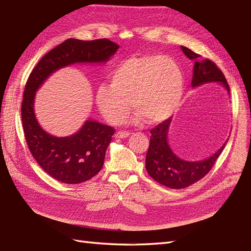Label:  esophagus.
<instances>
[{"label": "esophagus", "instance_id": "1", "mask_svg": "<svg viewBox=\"0 0 251 251\" xmlns=\"http://www.w3.org/2000/svg\"><path fill=\"white\" fill-rule=\"evenodd\" d=\"M129 135H130V132L129 131H123V130H120V131H118L115 133V138H118V139H124V138H127V137H129Z\"/></svg>", "mask_w": 251, "mask_h": 251}]
</instances>
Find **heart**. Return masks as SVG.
Listing matches in <instances>:
<instances>
[{"instance_id":"obj_1","label":"heart","mask_w":251,"mask_h":251,"mask_svg":"<svg viewBox=\"0 0 251 251\" xmlns=\"http://www.w3.org/2000/svg\"><path fill=\"white\" fill-rule=\"evenodd\" d=\"M110 84L96 90V103L109 123L118 124L132 108L149 124H158L176 111L184 93L178 64L169 56L151 54L122 62L109 75Z\"/></svg>"}]
</instances>
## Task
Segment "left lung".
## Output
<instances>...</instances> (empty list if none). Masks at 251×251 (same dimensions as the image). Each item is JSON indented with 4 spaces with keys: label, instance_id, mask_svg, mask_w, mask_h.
Listing matches in <instances>:
<instances>
[{
    "label": "left lung",
    "instance_id": "8db88e82",
    "mask_svg": "<svg viewBox=\"0 0 251 251\" xmlns=\"http://www.w3.org/2000/svg\"><path fill=\"white\" fill-rule=\"evenodd\" d=\"M182 50L188 59L195 62L191 85L198 86L206 82H220L228 92L230 87L224 73L213 61L203 59L202 55L182 46ZM171 119L151 129L150 147L145 158V168L150 176L157 183L169 188L180 189L188 187L204 177L214 167L225 148L224 144L216 153L202 161H185L174 154L168 144Z\"/></svg>",
    "mask_w": 251,
    "mask_h": 251
}]
</instances>
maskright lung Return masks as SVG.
I'll return each instance as SVG.
<instances>
[{"label": "right lung", "mask_w": 251, "mask_h": 251, "mask_svg": "<svg viewBox=\"0 0 251 251\" xmlns=\"http://www.w3.org/2000/svg\"><path fill=\"white\" fill-rule=\"evenodd\" d=\"M118 49L119 45L108 38H69L45 54L28 75L21 104L22 127L27 148L43 170L62 183L79 184L94 177L103 166L104 155L115 129L89 120L71 137L51 136L35 118V93L57 69L75 63L107 62Z\"/></svg>", "instance_id": "obj_1"}]
</instances>
